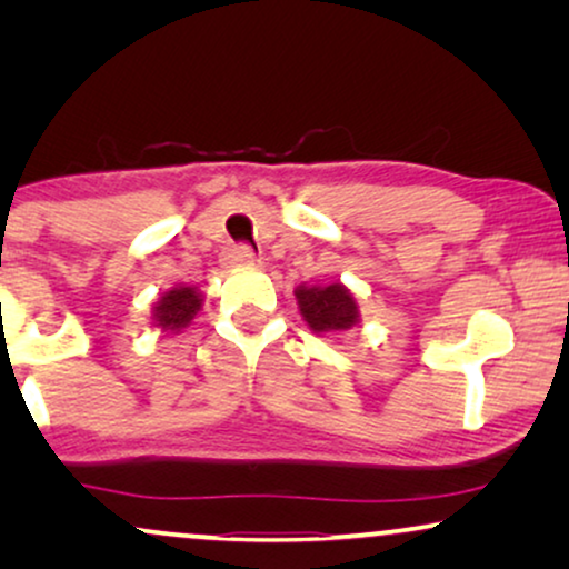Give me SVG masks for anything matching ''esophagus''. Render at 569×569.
Returning <instances> with one entry per match:
<instances>
[{
	"label": "esophagus",
	"instance_id": "34e87169",
	"mask_svg": "<svg viewBox=\"0 0 569 569\" xmlns=\"http://www.w3.org/2000/svg\"><path fill=\"white\" fill-rule=\"evenodd\" d=\"M224 259L236 263V267H253V263H259V256H256L248 246H232L230 251L224 253Z\"/></svg>",
	"mask_w": 569,
	"mask_h": 569
}]
</instances>
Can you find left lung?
Returning <instances> with one entry per match:
<instances>
[{"label": "left lung", "mask_w": 569, "mask_h": 569, "mask_svg": "<svg viewBox=\"0 0 569 569\" xmlns=\"http://www.w3.org/2000/svg\"><path fill=\"white\" fill-rule=\"evenodd\" d=\"M302 321L316 333L347 331L360 321V308H357L355 295L341 282L333 284H300L295 290Z\"/></svg>", "instance_id": "8db88e82"}]
</instances>
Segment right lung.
<instances>
[{"instance_id": "1", "label": "right lung", "mask_w": 569, "mask_h": 569, "mask_svg": "<svg viewBox=\"0 0 569 569\" xmlns=\"http://www.w3.org/2000/svg\"><path fill=\"white\" fill-rule=\"evenodd\" d=\"M201 300L204 295L197 287H173V290L162 292L152 306V321L162 331H181L201 310Z\"/></svg>"}]
</instances>
